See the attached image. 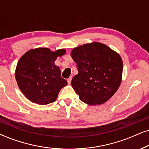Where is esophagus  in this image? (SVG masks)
Masks as SVG:
<instances>
[{
    "label": "esophagus",
    "mask_w": 149,
    "mask_h": 149,
    "mask_svg": "<svg viewBox=\"0 0 149 149\" xmlns=\"http://www.w3.org/2000/svg\"><path fill=\"white\" fill-rule=\"evenodd\" d=\"M71 80H72V77H71V76H70L68 79H67V82H68V84H70L71 83Z\"/></svg>",
    "instance_id": "1"
}]
</instances>
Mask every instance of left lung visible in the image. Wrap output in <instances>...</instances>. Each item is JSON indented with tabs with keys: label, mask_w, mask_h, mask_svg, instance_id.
<instances>
[{
	"label": "left lung",
	"mask_w": 149,
	"mask_h": 149,
	"mask_svg": "<svg viewBox=\"0 0 149 149\" xmlns=\"http://www.w3.org/2000/svg\"><path fill=\"white\" fill-rule=\"evenodd\" d=\"M71 56L78 73L71 86L80 100L88 105L102 104L114 95L121 84V57L108 46L93 42L73 48Z\"/></svg>",
	"instance_id": "left-lung-1"
}]
</instances>
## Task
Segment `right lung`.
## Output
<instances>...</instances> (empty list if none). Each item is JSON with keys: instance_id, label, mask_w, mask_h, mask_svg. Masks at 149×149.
<instances>
[{"instance_id": "1", "label": "right lung", "mask_w": 149, "mask_h": 149, "mask_svg": "<svg viewBox=\"0 0 149 149\" xmlns=\"http://www.w3.org/2000/svg\"><path fill=\"white\" fill-rule=\"evenodd\" d=\"M65 52L64 49L52 52L40 47L28 51L20 58L15 77L20 91L30 101L45 105L56 100L67 82L54 61Z\"/></svg>"}]
</instances>
